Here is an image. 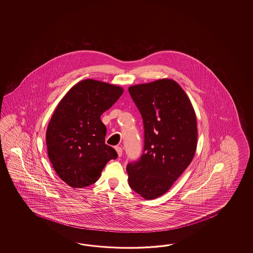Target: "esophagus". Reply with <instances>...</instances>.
<instances>
[{
  "label": "esophagus",
  "mask_w": 253,
  "mask_h": 253,
  "mask_svg": "<svg viewBox=\"0 0 253 253\" xmlns=\"http://www.w3.org/2000/svg\"><path fill=\"white\" fill-rule=\"evenodd\" d=\"M116 150L118 152V155H119V157H121L122 154H123V149H122V147H120V146H116Z\"/></svg>",
  "instance_id": "1"
}]
</instances>
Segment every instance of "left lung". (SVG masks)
I'll return each instance as SVG.
<instances>
[{"instance_id":"obj_1","label":"left lung","mask_w":253,"mask_h":253,"mask_svg":"<svg viewBox=\"0 0 253 253\" xmlns=\"http://www.w3.org/2000/svg\"><path fill=\"white\" fill-rule=\"evenodd\" d=\"M144 124V149L128 163L129 186L145 199L166 194L194 158L197 126L185 92L172 80L130 86Z\"/></svg>"}]
</instances>
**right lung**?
Returning a JSON list of instances; mask_svg holds the SVG:
<instances>
[{"mask_svg": "<svg viewBox=\"0 0 253 253\" xmlns=\"http://www.w3.org/2000/svg\"><path fill=\"white\" fill-rule=\"evenodd\" d=\"M122 94L120 86L85 80L71 87L56 108L46 132L48 158L71 187L96 183L108 162L118 158L105 144L107 128L100 116Z\"/></svg>", "mask_w": 253, "mask_h": 253, "instance_id": "1", "label": "right lung"}]
</instances>
